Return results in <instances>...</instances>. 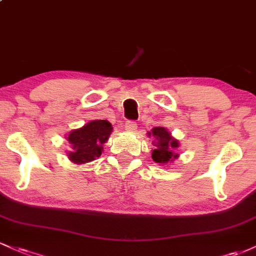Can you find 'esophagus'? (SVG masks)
I'll use <instances>...</instances> for the list:
<instances>
[{"label":"esophagus","instance_id":"1","mask_svg":"<svg viewBox=\"0 0 256 256\" xmlns=\"http://www.w3.org/2000/svg\"><path fill=\"white\" fill-rule=\"evenodd\" d=\"M125 130L128 132H134L137 130V124L134 122H126Z\"/></svg>","mask_w":256,"mask_h":256}]
</instances>
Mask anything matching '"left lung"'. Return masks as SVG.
Segmentation results:
<instances>
[{"mask_svg": "<svg viewBox=\"0 0 256 256\" xmlns=\"http://www.w3.org/2000/svg\"><path fill=\"white\" fill-rule=\"evenodd\" d=\"M148 137L152 136L155 140H152V144L154 149L152 150V160L160 165H167L173 164V161L177 160L179 155L176 152V149L179 148V140L172 137V134L167 131L165 128H154L152 132H148Z\"/></svg>", "mask_w": 256, "mask_h": 256, "instance_id": "8db88e82", "label": "left lung"}]
</instances>
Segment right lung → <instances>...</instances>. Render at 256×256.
<instances>
[{
    "label": "right lung",
    "instance_id": "1",
    "mask_svg": "<svg viewBox=\"0 0 256 256\" xmlns=\"http://www.w3.org/2000/svg\"><path fill=\"white\" fill-rule=\"evenodd\" d=\"M112 131L113 126L108 120L98 119L71 130L66 134V140L71 144V150L67 152L70 161L76 165H84L98 158Z\"/></svg>",
    "mask_w": 256,
    "mask_h": 256
}]
</instances>
